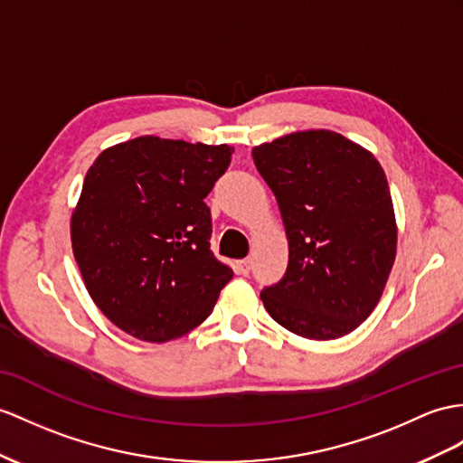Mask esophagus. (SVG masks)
I'll list each match as a JSON object with an SVG mask.
<instances>
[{
	"mask_svg": "<svg viewBox=\"0 0 463 463\" xmlns=\"http://www.w3.org/2000/svg\"><path fill=\"white\" fill-rule=\"evenodd\" d=\"M235 270H238L240 275H250V270H251V259L247 257V259H241V261L235 263Z\"/></svg>",
	"mask_w": 463,
	"mask_h": 463,
	"instance_id": "esophagus-1",
	"label": "esophagus"
}]
</instances>
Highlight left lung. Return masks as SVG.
Listing matches in <instances>:
<instances>
[{
  "label": "left lung",
  "mask_w": 463,
  "mask_h": 463,
  "mask_svg": "<svg viewBox=\"0 0 463 463\" xmlns=\"http://www.w3.org/2000/svg\"><path fill=\"white\" fill-rule=\"evenodd\" d=\"M251 155L288 238L285 277L261 290L270 318L308 340L354 332L377 307L397 253L381 165L326 129L285 135Z\"/></svg>",
  "instance_id": "8db88e82"
}]
</instances>
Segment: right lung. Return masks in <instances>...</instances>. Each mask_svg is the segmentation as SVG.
Segmentation results:
<instances>
[{
    "instance_id": "add662e5",
    "label": "right lung",
    "mask_w": 463,
    "mask_h": 463,
    "mask_svg": "<svg viewBox=\"0 0 463 463\" xmlns=\"http://www.w3.org/2000/svg\"><path fill=\"white\" fill-rule=\"evenodd\" d=\"M232 153L145 135L109 146L86 173L71 222L76 263L96 307L137 340L196 328L233 277L210 250L204 202Z\"/></svg>"
}]
</instances>
